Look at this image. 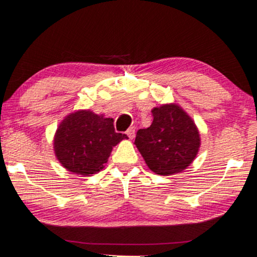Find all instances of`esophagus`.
I'll use <instances>...</instances> for the list:
<instances>
[{
  "mask_svg": "<svg viewBox=\"0 0 257 257\" xmlns=\"http://www.w3.org/2000/svg\"><path fill=\"white\" fill-rule=\"evenodd\" d=\"M126 135H128L129 139H134L135 136V128H133V126H131V128L126 131Z\"/></svg>",
  "mask_w": 257,
  "mask_h": 257,
  "instance_id": "34e87169",
  "label": "esophagus"
}]
</instances>
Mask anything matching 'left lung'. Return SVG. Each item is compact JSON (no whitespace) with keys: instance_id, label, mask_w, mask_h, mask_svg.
I'll return each mask as SVG.
<instances>
[{"instance_id":"left-lung-1","label":"left lung","mask_w":257,"mask_h":257,"mask_svg":"<svg viewBox=\"0 0 257 257\" xmlns=\"http://www.w3.org/2000/svg\"><path fill=\"white\" fill-rule=\"evenodd\" d=\"M152 113L154 118L151 126L136 133V147L154 173H179L196 158L199 132L192 118L177 104L154 108Z\"/></svg>"}]
</instances>
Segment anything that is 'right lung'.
<instances>
[{
  "label": "right lung",
  "instance_id": "add662e5",
  "mask_svg": "<svg viewBox=\"0 0 257 257\" xmlns=\"http://www.w3.org/2000/svg\"><path fill=\"white\" fill-rule=\"evenodd\" d=\"M123 139L126 135L115 132L112 118L79 110L70 113L59 124L54 152L67 171L90 175L104 167L112 147Z\"/></svg>",
  "mask_w": 257,
  "mask_h": 257
}]
</instances>
